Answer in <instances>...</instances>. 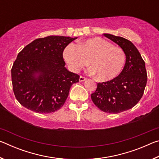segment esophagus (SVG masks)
<instances>
[{"instance_id":"1","label":"esophagus","mask_w":159,"mask_h":159,"mask_svg":"<svg viewBox=\"0 0 159 159\" xmlns=\"http://www.w3.org/2000/svg\"><path fill=\"white\" fill-rule=\"evenodd\" d=\"M85 80H86V78L83 77V76H80V78H79V81H80V82L85 81Z\"/></svg>"}]
</instances>
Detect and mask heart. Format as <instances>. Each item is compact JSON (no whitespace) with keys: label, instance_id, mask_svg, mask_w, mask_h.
Here are the masks:
<instances>
[{"label":"heart","instance_id":"1","mask_svg":"<svg viewBox=\"0 0 159 159\" xmlns=\"http://www.w3.org/2000/svg\"><path fill=\"white\" fill-rule=\"evenodd\" d=\"M64 58L72 71L79 72L88 64L90 74L100 81L115 79L125 64V54L121 48L112 45L102 38L86 40L78 45L70 44L64 50Z\"/></svg>","mask_w":159,"mask_h":159}]
</instances>
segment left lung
I'll return each instance as SVG.
<instances>
[{
    "label": "left lung",
    "instance_id": "1",
    "mask_svg": "<svg viewBox=\"0 0 159 159\" xmlns=\"http://www.w3.org/2000/svg\"><path fill=\"white\" fill-rule=\"evenodd\" d=\"M104 36L122 48L125 54V64L121 73L115 79L98 83L91 99L101 111L118 114L132 109L140 100L147 85V71L144 61L133 43L109 34Z\"/></svg>",
    "mask_w": 159,
    "mask_h": 159
}]
</instances>
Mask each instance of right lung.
<instances>
[{
	"instance_id": "obj_1",
	"label": "right lung",
	"mask_w": 159,
	"mask_h": 159,
	"mask_svg": "<svg viewBox=\"0 0 159 159\" xmlns=\"http://www.w3.org/2000/svg\"><path fill=\"white\" fill-rule=\"evenodd\" d=\"M77 38L49 36L38 39L19 52L11 69L13 92L26 109L50 114L64 105L79 75L69 71L63 51Z\"/></svg>"
}]
</instances>
